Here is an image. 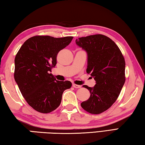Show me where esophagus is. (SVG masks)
Wrapping results in <instances>:
<instances>
[{"mask_svg": "<svg viewBox=\"0 0 145 145\" xmlns=\"http://www.w3.org/2000/svg\"><path fill=\"white\" fill-rule=\"evenodd\" d=\"M72 86L74 88H81V86H80V85H77V84H73Z\"/></svg>", "mask_w": 145, "mask_h": 145, "instance_id": "esophagus-1", "label": "esophagus"}]
</instances>
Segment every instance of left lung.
<instances>
[{"label": "left lung", "mask_w": 145, "mask_h": 145, "mask_svg": "<svg viewBox=\"0 0 145 145\" xmlns=\"http://www.w3.org/2000/svg\"><path fill=\"white\" fill-rule=\"evenodd\" d=\"M75 43L86 51V72L96 81L93 88L83 86L89 91L90 97L80 105L91 114H100L116 102L123 86L125 59L116 44L102 34L79 38Z\"/></svg>", "instance_id": "1"}]
</instances>
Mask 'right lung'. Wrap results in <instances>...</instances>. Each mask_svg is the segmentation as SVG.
Segmentation results:
<instances>
[{
    "instance_id": "add662e5",
    "label": "right lung",
    "mask_w": 145,
    "mask_h": 145,
    "mask_svg": "<svg viewBox=\"0 0 145 145\" xmlns=\"http://www.w3.org/2000/svg\"><path fill=\"white\" fill-rule=\"evenodd\" d=\"M72 39L35 36L26 40L16 54L14 80L26 102L36 111H54L59 106L64 91L72 86L70 81H59L50 72L57 63L59 52Z\"/></svg>"
}]
</instances>
